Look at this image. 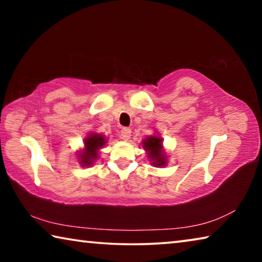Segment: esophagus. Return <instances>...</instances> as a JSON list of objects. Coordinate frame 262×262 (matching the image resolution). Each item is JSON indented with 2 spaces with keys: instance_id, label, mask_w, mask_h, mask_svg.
Wrapping results in <instances>:
<instances>
[{
  "instance_id": "34e87169",
  "label": "esophagus",
  "mask_w": 262,
  "mask_h": 262,
  "mask_svg": "<svg viewBox=\"0 0 262 262\" xmlns=\"http://www.w3.org/2000/svg\"><path fill=\"white\" fill-rule=\"evenodd\" d=\"M132 135V130L129 129V128H122L121 129V139L122 140H129V137Z\"/></svg>"
}]
</instances>
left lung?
<instances>
[{"instance_id": "8db88e82", "label": "left lung", "mask_w": 262, "mask_h": 262, "mask_svg": "<svg viewBox=\"0 0 262 262\" xmlns=\"http://www.w3.org/2000/svg\"><path fill=\"white\" fill-rule=\"evenodd\" d=\"M143 147L149 152V158L152 159L154 165H165V157L162 152V139L156 136H149L147 140L143 141Z\"/></svg>"}]
</instances>
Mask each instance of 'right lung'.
Masks as SVG:
<instances>
[{
    "instance_id": "obj_1",
    "label": "right lung",
    "mask_w": 262,
    "mask_h": 262,
    "mask_svg": "<svg viewBox=\"0 0 262 262\" xmlns=\"http://www.w3.org/2000/svg\"><path fill=\"white\" fill-rule=\"evenodd\" d=\"M104 143V136H101L99 134L89 136L85 140V150H84L81 156H79V161H81L82 165H91L95 159L98 157L97 151H98V149L103 147Z\"/></svg>"
}]
</instances>
